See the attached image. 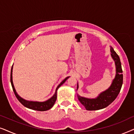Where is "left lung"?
<instances>
[{
  "instance_id": "8db88e82",
  "label": "left lung",
  "mask_w": 134,
  "mask_h": 134,
  "mask_svg": "<svg viewBox=\"0 0 134 134\" xmlns=\"http://www.w3.org/2000/svg\"><path fill=\"white\" fill-rule=\"evenodd\" d=\"M110 51L111 56L115 62V78L112 81L110 88L101 92L95 99H88L81 97L78 94V100L87 110H97L107 107L115 100L121 91L123 82V75L120 59L112 47L110 48ZM78 88V85H77L76 90Z\"/></svg>"
}]
</instances>
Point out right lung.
<instances>
[{
    "label": "right lung",
    "instance_id": "add662e5",
    "mask_svg": "<svg viewBox=\"0 0 134 134\" xmlns=\"http://www.w3.org/2000/svg\"><path fill=\"white\" fill-rule=\"evenodd\" d=\"M12 72H13V66H12V69H11V74H10V82H11L12 88H13V92L15 94V96L16 97L18 100L20 102L21 104H23V105L26 107L30 108V109L34 110H37V111H46V110H48L53 107V106L54 105L55 102L56 100L57 99V91H58V88L61 86L62 84L65 83V81L69 78L68 77L65 78L63 81H62L61 83H60L59 85L57 87L56 91H55V93L54 95H53V97H51L50 99L47 100L46 101L44 102H33V101H28L26 100L23 98H21L20 96H19L18 94H17L16 91L15 87H14L13 83V80H12Z\"/></svg>",
    "mask_w": 134,
    "mask_h": 134
}]
</instances>
